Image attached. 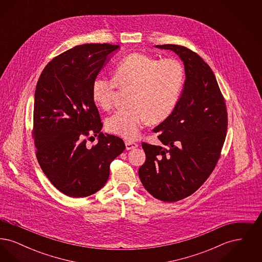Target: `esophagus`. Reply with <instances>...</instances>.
Wrapping results in <instances>:
<instances>
[{
    "label": "esophagus",
    "mask_w": 262,
    "mask_h": 262,
    "mask_svg": "<svg viewBox=\"0 0 262 262\" xmlns=\"http://www.w3.org/2000/svg\"><path fill=\"white\" fill-rule=\"evenodd\" d=\"M125 148H126V150L134 149V148L137 147V142H135V141H132V140H125Z\"/></svg>",
    "instance_id": "esophagus-1"
}]
</instances>
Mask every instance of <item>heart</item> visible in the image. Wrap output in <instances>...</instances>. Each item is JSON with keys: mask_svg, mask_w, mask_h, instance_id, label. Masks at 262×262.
Masks as SVG:
<instances>
[{"mask_svg": "<svg viewBox=\"0 0 262 262\" xmlns=\"http://www.w3.org/2000/svg\"><path fill=\"white\" fill-rule=\"evenodd\" d=\"M186 84V70L177 59H157L133 53L114 69V78L97 77L92 84V98L103 108L114 106L118 86L130 89L128 105L107 121V129L126 139L139 136L147 123L158 124L168 119L177 108Z\"/></svg>", "mask_w": 262, "mask_h": 262, "instance_id": "heart-1", "label": "heart"}]
</instances>
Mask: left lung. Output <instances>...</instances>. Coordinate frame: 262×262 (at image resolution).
Segmentation results:
<instances>
[{"mask_svg":"<svg viewBox=\"0 0 262 262\" xmlns=\"http://www.w3.org/2000/svg\"><path fill=\"white\" fill-rule=\"evenodd\" d=\"M156 47L180 56L186 84L174 112L153 129L162 144L141 143L146 160L138 174L151 195L174 202L195 192L215 169L227 135L228 113L211 68L199 54L181 45Z\"/></svg>","mask_w":262,"mask_h":262,"instance_id":"left-lung-1","label":"left lung"}]
</instances>
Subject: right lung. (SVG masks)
<instances>
[{
	"mask_svg": "<svg viewBox=\"0 0 262 262\" xmlns=\"http://www.w3.org/2000/svg\"><path fill=\"white\" fill-rule=\"evenodd\" d=\"M119 45L83 44L55 57L38 79L32 138L38 163L52 185L71 198H85L105 186L110 164L125 148L120 137L103 135L92 84ZM99 136L97 145L87 140Z\"/></svg>",
	"mask_w": 262,
	"mask_h": 262,
	"instance_id": "1",
	"label": "right lung"
}]
</instances>
